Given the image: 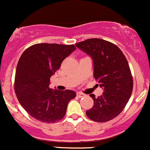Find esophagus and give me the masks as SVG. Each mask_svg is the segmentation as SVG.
<instances>
[{
    "mask_svg": "<svg viewBox=\"0 0 150 150\" xmlns=\"http://www.w3.org/2000/svg\"><path fill=\"white\" fill-rule=\"evenodd\" d=\"M76 96H77V97H79V98H82V97H84L85 95L83 94V93H80V92H78V93H76Z\"/></svg>",
    "mask_w": 150,
    "mask_h": 150,
    "instance_id": "obj_1",
    "label": "esophagus"
}]
</instances>
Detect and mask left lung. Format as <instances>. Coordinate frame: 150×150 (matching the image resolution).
I'll return each mask as SVG.
<instances>
[{
	"label": "left lung",
	"mask_w": 150,
	"mask_h": 150,
	"mask_svg": "<svg viewBox=\"0 0 150 150\" xmlns=\"http://www.w3.org/2000/svg\"><path fill=\"white\" fill-rule=\"evenodd\" d=\"M76 47L92 58L93 76L103 90L98 98L90 95L94 104L86 115L96 122L111 120L121 113L131 96L133 79L128 63L119 47L100 38L87 39Z\"/></svg>",
	"instance_id": "obj_1"
}]
</instances>
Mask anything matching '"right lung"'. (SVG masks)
<instances>
[{"label": "right lung", "instance_id": "1", "mask_svg": "<svg viewBox=\"0 0 150 150\" xmlns=\"http://www.w3.org/2000/svg\"><path fill=\"white\" fill-rule=\"evenodd\" d=\"M74 45L37 44L27 49L17 63L14 90L24 109L43 122H55L64 117L69 102L76 92L50 88V78L70 55Z\"/></svg>", "mask_w": 150, "mask_h": 150}]
</instances>
